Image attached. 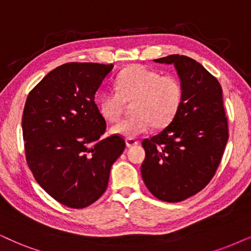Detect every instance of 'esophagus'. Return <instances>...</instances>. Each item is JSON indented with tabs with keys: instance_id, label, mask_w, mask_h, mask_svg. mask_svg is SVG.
Segmentation results:
<instances>
[{
	"instance_id": "esophagus-1",
	"label": "esophagus",
	"mask_w": 251,
	"mask_h": 251,
	"mask_svg": "<svg viewBox=\"0 0 251 251\" xmlns=\"http://www.w3.org/2000/svg\"><path fill=\"white\" fill-rule=\"evenodd\" d=\"M139 144L138 140H135L134 138H127L126 139V145H127V147H134Z\"/></svg>"
}]
</instances>
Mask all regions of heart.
I'll list each match as a JSON object with an SVG mask.
<instances>
[{
    "label": "heart",
    "mask_w": 251,
    "mask_h": 251,
    "mask_svg": "<svg viewBox=\"0 0 251 251\" xmlns=\"http://www.w3.org/2000/svg\"><path fill=\"white\" fill-rule=\"evenodd\" d=\"M184 100L182 81L175 75H163L142 65H133L119 73L115 89L100 95L98 109L107 122L116 123L126 104L132 103L131 118L111 128L112 134L135 138L151 131V126L163 128L178 115Z\"/></svg>",
    "instance_id": "heart-1"
}]
</instances>
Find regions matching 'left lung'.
<instances>
[{
    "label": "left lung",
    "mask_w": 251,
    "mask_h": 251,
    "mask_svg": "<svg viewBox=\"0 0 251 251\" xmlns=\"http://www.w3.org/2000/svg\"><path fill=\"white\" fill-rule=\"evenodd\" d=\"M174 63L184 87L178 115L163 131L142 141L146 157L142 179L157 199L182 201L210 183L228 140L223 88L217 78L189 56L154 60Z\"/></svg>",
    "instance_id": "1"
}]
</instances>
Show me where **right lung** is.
Wrapping results in <instances>:
<instances>
[{"label":"right lung","mask_w":251,"mask_h":251,"mask_svg":"<svg viewBox=\"0 0 251 251\" xmlns=\"http://www.w3.org/2000/svg\"><path fill=\"white\" fill-rule=\"evenodd\" d=\"M113 65L68 62L30 91L22 128L25 157L37 183L60 204L84 208L105 192L123 136L102 139L106 122L95 94Z\"/></svg>","instance_id":"obj_1"}]
</instances>
